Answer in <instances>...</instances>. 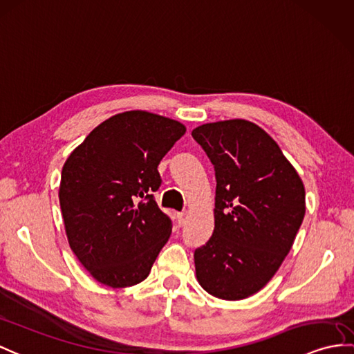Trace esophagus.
<instances>
[{
	"instance_id": "obj_1",
	"label": "esophagus",
	"mask_w": 354,
	"mask_h": 354,
	"mask_svg": "<svg viewBox=\"0 0 354 354\" xmlns=\"http://www.w3.org/2000/svg\"><path fill=\"white\" fill-rule=\"evenodd\" d=\"M177 221H178V225L183 227L185 223H186V221H187V213H186V212L177 213Z\"/></svg>"
}]
</instances>
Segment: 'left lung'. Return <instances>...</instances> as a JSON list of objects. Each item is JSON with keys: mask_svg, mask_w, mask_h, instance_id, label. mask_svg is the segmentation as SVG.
<instances>
[{"mask_svg": "<svg viewBox=\"0 0 354 354\" xmlns=\"http://www.w3.org/2000/svg\"><path fill=\"white\" fill-rule=\"evenodd\" d=\"M216 177L214 230L195 249V270L212 296L240 300L260 291L295 242L305 187L279 145L246 120L192 131Z\"/></svg>", "mask_w": 354, "mask_h": 354, "instance_id": "1", "label": "left lung"}]
</instances>
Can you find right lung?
Wrapping results in <instances>:
<instances>
[{
  "mask_svg": "<svg viewBox=\"0 0 354 354\" xmlns=\"http://www.w3.org/2000/svg\"><path fill=\"white\" fill-rule=\"evenodd\" d=\"M186 127L145 111L111 117L72 151L62 171L59 205L73 254L112 288L149 277L172 221L154 200L158 165Z\"/></svg>",
  "mask_w": 354,
  "mask_h": 354,
  "instance_id": "add662e5",
  "label": "right lung"
}]
</instances>
